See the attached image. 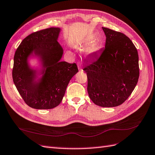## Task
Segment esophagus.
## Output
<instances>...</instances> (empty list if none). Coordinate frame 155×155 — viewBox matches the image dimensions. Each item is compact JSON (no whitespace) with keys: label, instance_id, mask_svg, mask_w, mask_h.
I'll return each mask as SVG.
<instances>
[{"label":"esophagus","instance_id":"34e87169","mask_svg":"<svg viewBox=\"0 0 155 155\" xmlns=\"http://www.w3.org/2000/svg\"><path fill=\"white\" fill-rule=\"evenodd\" d=\"M78 68L79 71H82V68H81V66L79 65V64H78Z\"/></svg>","mask_w":155,"mask_h":155}]
</instances>
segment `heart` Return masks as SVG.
I'll return each mask as SVG.
<instances>
[{
    "label": "heart",
    "instance_id": "1",
    "mask_svg": "<svg viewBox=\"0 0 155 155\" xmlns=\"http://www.w3.org/2000/svg\"><path fill=\"white\" fill-rule=\"evenodd\" d=\"M92 40H93L92 38H89L87 41L88 42H91ZM98 46L96 45V44H92V45L88 47V48L86 49V51L88 54H93V53H95L96 51H98Z\"/></svg>",
    "mask_w": 155,
    "mask_h": 155
}]
</instances>
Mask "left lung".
I'll return each mask as SVG.
<instances>
[{
  "label": "left lung",
  "instance_id": "left-lung-1",
  "mask_svg": "<svg viewBox=\"0 0 155 155\" xmlns=\"http://www.w3.org/2000/svg\"><path fill=\"white\" fill-rule=\"evenodd\" d=\"M105 48L85 61L90 98L101 107L121 105L134 91L139 77L137 50L125 34L103 28Z\"/></svg>",
  "mask_w": 155,
  "mask_h": 155
}]
</instances>
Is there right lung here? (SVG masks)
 Masks as SVG:
<instances>
[{"label":"right lung","mask_w":155,"mask_h":155,"mask_svg":"<svg viewBox=\"0 0 155 155\" xmlns=\"http://www.w3.org/2000/svg\"><path fill=\"white\" fill-rule=\"evenodd\" d=\"M61 29L50 28L23 39L14 57L12 78L18 91L34 109L55 107L62 101L71 79L78 73L75 63L61 61L58 42ZM37 61L31 65V61Z\"/></svg>","instance_id":"obj_1"}]
</instances>
